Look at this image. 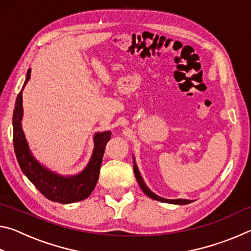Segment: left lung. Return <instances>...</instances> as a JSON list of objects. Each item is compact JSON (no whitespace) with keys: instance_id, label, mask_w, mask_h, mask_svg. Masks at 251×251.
Returning a JSON list of instances; mask_svg holds the SVG:
<instances>
[{"instance_id":"1","label":"left lung","mask_w":251,"mask_h":251,"mask_svg":"<svg viewBox=\"0 0 251 251\" xmlns=\"http://www.w3.org/2000/svg\"><path fill=\"white\" fill-rule=\"evenodd\" d=\"M133 161H134V174H135V177H136V180H137L139 187H141L142 190L144 193H145L148 197L151 198V199H155V201H158L161 202H166V203H174V205H187V203H190L192 201H188V199H167V198H163L158 196V195H156L155 193H152L151 190L148 188L146 182L144 181L143 177L141 175V173L138 171V167L137 165H136V160H135V157H133Z\"/></svg>"}]
</instances>
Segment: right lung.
<instances>
[{
    "label": "right lung",
    "instance_id": "obj_1",
    "mask_svg": "<svg viewBox=\"0 0 251 251\" xmlns=\"http://www.w3.org/2000/svg\"><path fill=\"white\" fill-rule=\"evenodd\" d=\"M31 78V69H28L24 85L16 97L13 113V144L16 159L25 176L50 201L59 203H72L86 199L94 190L100 176L106 144L110 139V131H97L93 137L94 150L91 159L82 172L76 175L63 176L44 166L29 150L22 128L23 100L22 93L25 85Z\"/></svg>",
    "mask_w": 251,
    "mask_h": 251
}]
</instances>
